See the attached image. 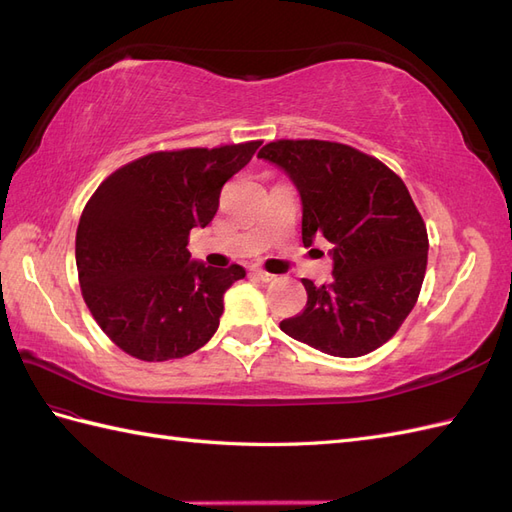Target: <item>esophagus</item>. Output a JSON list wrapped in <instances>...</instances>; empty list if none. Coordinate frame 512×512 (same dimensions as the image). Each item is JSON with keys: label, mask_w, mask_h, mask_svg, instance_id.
I'll return each instance as SVG.
<instances>
[{"label": "esophagus", "mask_w": 512, "mask_h": 512, "mask_svg": "<svg viewBox=\"0 0 512 512\" xmlns=\"http://www.w3.org/2000/svg\"><path fill=\"white\" fill-rule=\"evenodd\" d=\"M252 275L256 277V280H260V282H265V284H267V282H273V280H275V275H273V273H267V271H262V269H258V267H256V269H252Z\"/></svg>", "instance_id": "esophagus-1"}]
</instances>
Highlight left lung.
<instances>
[{"instance_id": "left-lung-1", "label": "left lung", "mask_w": 512, "mask_h": 512, "mask_svg": "<svg viewBox=\"0 0 512 512\" xmlns=\"http://www.w3.org/2000/svg\"><path fill=\"white\" fill-rule=\"evenodd\" d=\"M260 160L301 196L303 245L327 239L333 282L303 280L307 305L280 329L309 348L354 359L380 348L408 318L427 269V228L391 168L342 143L275 141Z\"/></svg>"}]
</instances>
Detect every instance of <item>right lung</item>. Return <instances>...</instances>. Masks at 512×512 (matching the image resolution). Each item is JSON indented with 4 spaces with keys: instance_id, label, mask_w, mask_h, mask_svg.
Returning a JSON list of instances; mask_svg holds the SVG:
<instances>
[{
    "instance_id": "obj_1",
    "label": "right lung",
    "mask_w": 512,
    "mask_h": 512,
    "mask_svg": "<svg viewBox=\"0 0 512 512\" xmlns=\"http://www.w3.org/2000/svg\"><path fill=\"white\" fill-rule=\"evenodd\" d=\"M258 147L149 153L115 170L89 198L76 230V269L91 316L123 352L141 361L181 359L218 331L224 292L245 269L192 260L188 237L213 220L224 183Z\"/></svg>"
}]
</instances>
